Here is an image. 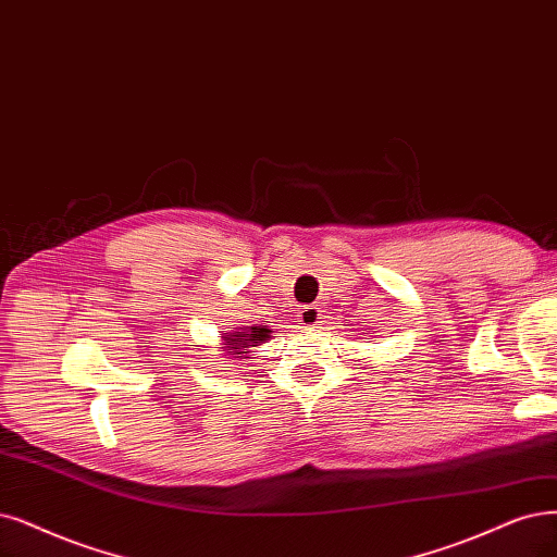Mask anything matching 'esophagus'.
I'll list each match as a JSON object with an SVG mask.
<instances>
[{"instance_id":"1","label":"esophagus","mask_w":557,"mask_h":557,"mask_svg":"<svg viewBox=\"0 0 557 557\" xmlns=\"http://www.w3.org/2000/svg\"><path fill=\"white\" fill-rule=\"evenodd\" d=\"M298 319L305 327L317 325L321 319V307L319 305H300L298 307Z\"/></svg>"}]
</instances>
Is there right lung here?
I'll return each instance as SVG.
<instances>
[{
    "label": "right lung",
    "instance_id": "right-lung-1",
    "mask_svg": "<svg viewBox=\"0 0 557 557\" xmlns=\"http://www.w3.org/2000/svg\"><path fill=\"white\" fill-rule=\"evenodd\" d=\"M268 333H271L268 327H250V333H232V335H226L224 339L232 344V348H243V351H238V354H247L245 348L261 344L268 337Z\"/></svg>",
    "mask_w": 557,
    "mask_h": 557
}]
</instances>
